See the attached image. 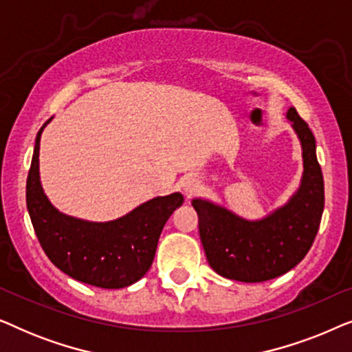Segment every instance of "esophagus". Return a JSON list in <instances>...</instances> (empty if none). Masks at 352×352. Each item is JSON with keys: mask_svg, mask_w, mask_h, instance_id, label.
<instances>
[{"mask_svg": "<svg viewBox=\"0 0 352 352\" xmlns=\"http://www.w3.org/2000/svg\"><path fill=\"white\" fill-rule=\"evenodd\" d=\"M181 189L186 195L194 194V192L199 189V179H195V177H192V176L186 177V179H182V182H181Z\"/></svg>", "mask_w": 352, "mask_h": 352, "instance_id": "1", "label": "esophagus"}]
</instances>
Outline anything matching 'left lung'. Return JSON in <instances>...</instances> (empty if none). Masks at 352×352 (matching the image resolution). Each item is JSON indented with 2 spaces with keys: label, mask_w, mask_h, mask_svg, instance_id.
<instances>
[{
  "label": "left lung",
  "mask_w": 352,
  "mask_h": 352,
  "mask_svg": "<svg viewBox=\"0 0 352 352\" xmlns=\"http://www.w3.org/2000/svg\"><path fill=\"white\" fill-rule=\"evenodd\" d=\"M301 146L302 175L285 204L259 219H247L205 197L192 199L211 269L239 282H264L296 266L314 242L324 213V177L314 134L295 107L287 110Z\"/></svg>",
  "instance_id": "obj_1"
}]
</instances>
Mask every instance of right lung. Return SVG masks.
<instances>
[{
    "label": "right lung",
    "mask_w": 352,
    "mask_h": 352,
    "mask_svg": "<svg viewBox=\"0 0 352 352\" xmlns=\"http://www.w3.org/2000/svg\"><path fill=\"white\" fill-rule=\"evenodd\" d=\"M50 122L36 134L27 177V210L43 250L75 280L110 290L133 285L151 269L163 226L184 197L181 192L153 197L104 223L62 213L47 199L40 177V141Z\"/></svg>",
    "instance_id": "add662e5"
}]
</instances>
